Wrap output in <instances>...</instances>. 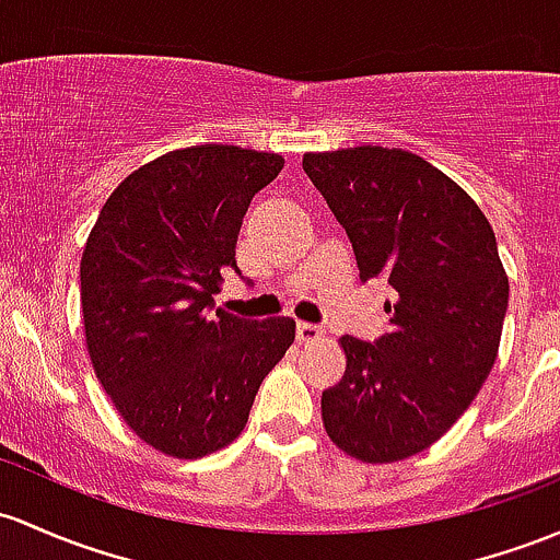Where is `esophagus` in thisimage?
Here are the masks:
<instances>
[{"mask_svg": "<svg viewBox=\"0 0 560 560\" xmlns=\"http://www.w3.org/2000/svg\"><path fill=\"white\" fill-rule=\"evenodd\" d=\"M320 336H323L320 326H312V323H299L296 326V339L302 341V345H312V341H317Z\"/></svg>", "mask_w": 560, "mask_h": 560, "instance_id": "34e87169", "label": "esophagus"}]
</instances>
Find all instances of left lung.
Wrapping results in <instances>:
<instances>
[{"label":"left lung","instance_id":"obj_1","mask_svg":"<svg viewBox=\"0 0 560 560\" xmlns=\"http://www.w3.org/2000/svg\"><path fill=\"white\" fill-rule=\"evenodd\" d=\"M304 173L350 237L360 280H387L389 334L341 336L347 371L323 424L371 465L430 448L489 378L510 282L483 210L419 154L354 147L304 154Z\"/></svg>","mask_w":560,"mask_h":560}]
</instances>
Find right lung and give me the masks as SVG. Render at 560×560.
I'll use <instances>...</instances> for the list:
<instances>
[{"label": "right lung", "mask_w": 560, "mask_h": 560, "mask_svg": "<svg viewBox=\"0 0 560 560\" xmlns=\"http://www.w3.org/2000/svg\"><path fill=\"white\" fill-rule=\"evenodd\" d=\"M280 154L202 143L130 173L90 232L82 323L95 376L125 424L176 459L230 446L264 376L293 345L291 317L215 310L240 224Z\"/></svg>", "instance_id": "add662e5"}]
</instances>
